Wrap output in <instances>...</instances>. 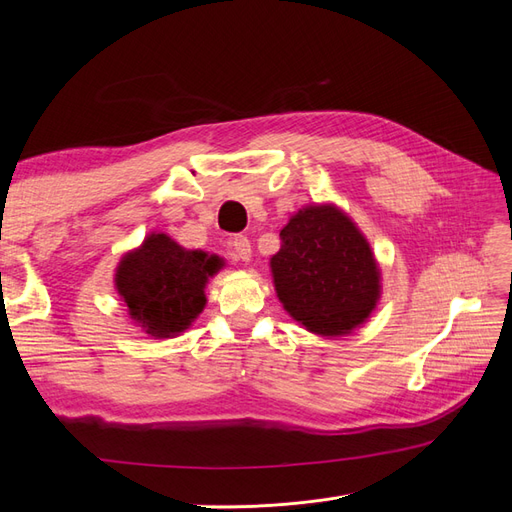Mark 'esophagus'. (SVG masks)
Instances as JSON below:
<instances>
[{
  "instance_id": "34e87169",
  "label": "esophagus",
  "mask_w": 512,
  "mask_h": 512,
  "mask_svg": "<svg viewBox=\"0 0 512 512\" xmlns=\"http://www.w3.org/2000/svg\"><path fill=\"white\" fill-rule=\"evenodd\" d=\"M230 256L235 260H243V262H250L252 260V245L250 239L237 235L230 239Z\"/></svg>"
}]
</instances>
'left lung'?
Listing matches in <instances>:
<instances>
[{
  "label": "left lung",
  "mask_w": 512,
  "mask_h": 512,
  "mask_svg": "<svg viewBox=\"0 0 512 512\" xmlns=\"http://www.w3.org/2000/svg\"><path fill=\"white\" fill-rule=\"evenodd\" d=\"M280 252L269 265L277 299L309 333L342 337L367 322L382 294L374 250L333 203H312L280 230Z\"/></svg>",
  "instance_id": "obj_1"
}]
</instances>
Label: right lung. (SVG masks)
Listing matches in <instances>:
<instances>
[{
  "label": "right lung",
  "mask_w": 512,
  "mask_h": 512,
  "mask_svg": "<svg viewBox=\"0 0 512 512\" xmlns=\"http://www.w3.org/2000/svg\"><path fill=\"white\" fill-rule=\"evenodd\" d=\"M224 265L218 254L185 250L166 232H151L121 256L115 290L138 329L153 339H170L203 314L209 277Z\"/></svg>",
  "instance_id": "add662e5"
}]
</instances>
